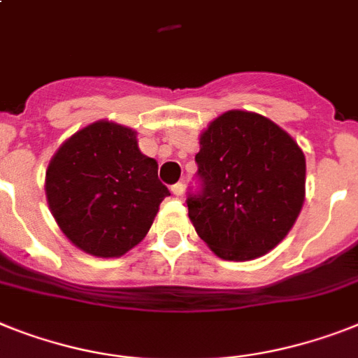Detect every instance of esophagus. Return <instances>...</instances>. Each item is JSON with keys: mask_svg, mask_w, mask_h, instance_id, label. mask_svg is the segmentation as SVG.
Instances as JSON below:
<instances>
[{"mask_svg": "<svg viewBox=\"0 0 358 358\" xmlns=\"http://www.w3.org/2000/svg\"><path fill=\"white\" fill-rule=\"evenodd\" d=\"M170 190H172V194L173 196H182V192H185V185H182V182H176V185H172V188H170Z\"/></svg>", "mask_w": 358, "mask_h": 358, "instance_id": "esophagus-1", "label": "esophagus"}]
</instances>
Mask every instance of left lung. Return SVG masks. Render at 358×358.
<instances>
[{"mask_svg": "<svg viewBox=\"0 0 358 358\" xmlns=\"http://www.w3.org/2000/svg\"><path fill=\"white\" fill-rule=\"evenodd\" d=\"M199 144V188L186 197L199 238L232 262L274 249L302 210V150L273 120L238 109L210 122Z\"/></svg>", "mask_w": 358, "mask_h": 358, "instance_id": "8db88e82", "label": "left lung"}]
</instances>
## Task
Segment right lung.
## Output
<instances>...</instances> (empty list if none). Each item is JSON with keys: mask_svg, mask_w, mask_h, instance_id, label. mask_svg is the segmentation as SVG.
I'll return each mask as SVG.
<instances>
[{"mask_svg": "<svg viewBox=\"0 0 358 358\" xmlns=\"http://www.w3.org/2000/svg\"><path fill=\"white\" fill-rule=\"evenodd\" d=\"M45 194L56 223L78 249L119 258L148 234L170 190L159 181L157 161L138 150L135 131L100 120L55 153Z\"/></svg>", "mask_w": 358, "mask_h": 358, "instance_id": "right-lung-1", "label": "right lung"}]
</instances>
